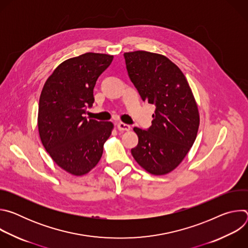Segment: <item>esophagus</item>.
<instances>
[{"mask_svg":"<svg viewBox=\"0 0 248 248\" xmlns=\"http://www.w3.org/2000/svg\"><path fill=\"white\" fill-rule=\"evenodd\" d=\"M117 126H118V129L120 130V131H124V130H129L130 129V125L129 124H124V123H119L118 124H117Z\"/></svg>","mask_w":248,"mask_h":248,"instance_id":"1","label":"esophagus"}]
</instances>
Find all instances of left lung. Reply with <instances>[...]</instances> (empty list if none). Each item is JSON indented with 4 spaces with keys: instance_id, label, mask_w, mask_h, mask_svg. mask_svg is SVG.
<instances>
[{
    "instance_id": "obj_1",
    "label": "left lung",
    "mask_w": 248,
    "mask_h": 248,
    "mask_svg": "<svg viewBox=\"0 0 248 248\" xmlns=\"http://www.w3.org/2000/svg\"><path fill=\"white\" fill-rule=\"evenodd\" d=\"M124 56L141 99L156 107L149 128H133L138 144L131 154L150 173H168L180 165L195 141L199 126L196 102L182 70L167 57L146 51Z\"/></svg>"
}]
</instances>
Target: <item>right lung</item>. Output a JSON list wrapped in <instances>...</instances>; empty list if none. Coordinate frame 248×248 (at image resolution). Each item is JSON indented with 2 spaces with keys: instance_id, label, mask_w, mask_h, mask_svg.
Masks as SVG:
<instances>
[{
  "instance_id": "add662e5",
  "label": "right lung",
  "mask_w": 248,
  "mask_h": 248,
  "mask_svg": "<svg viewBox=\"0 0 248 248\" xmlns=\"http://www.w3.org/2000/svg\"><path fill=\"white\" fill-rule=\"evenodd\" d=\"M113 56L85 53L62 62L46 80L39 99L38 129L54 162L82 175L100 161L114 127L111 122L87 120L94 103L93 89Z\"/></svg>"
}]
</instances>
